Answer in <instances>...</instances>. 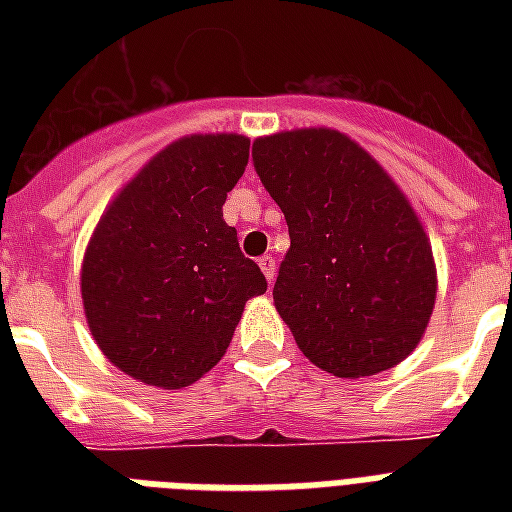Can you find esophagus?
Returning a JSON list of instances; mask_svg holds the SVG:
<instances>
[{
	"instance_id": "1",
	"label": "esophagus",
	"mask_w": 512,
	"mask_h": 512,
	"mask_svg": "<svg viewBox=\"0 0 512 512\" xmlns=\"http://www.w3.org/2000/svg\"><path fill=\"white\" fill-rule=\"evenodd\" d=\"M257 265H260V271L265 273L268 284H273V279H276V260H273L271 255H263L260 260H257Z\"/></svg>"
}]
</instances>
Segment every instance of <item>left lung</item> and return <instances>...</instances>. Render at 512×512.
Segmentation results:
<instances>
[{"label":"left lung","mask_w":512,"mask_h":512,"mask_svg":"<svg viewBox=\"0 0 512 512\" xmlns=\"http://www.w3.org/2000/svg\"><path fill=\"white\" fill-rule=\"evenodd\" d=\"M255 170L289 225L273 305L324 372L358 380L401 364L428 329L436 260L412 201L345 132L257 138Z\"/></svg>","instance_id":"obj_1"}]
</instances>
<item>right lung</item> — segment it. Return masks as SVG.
Wrapping results in <instances>:
<instances>
[{"label": "right lung", "instance_id": "1", "mask_svg": "<svg viewBox=\"0 0 512 512\" xmlns=\"http://www.w3.org/2000/svg\"><path fill=\"white\" fill-rule=\"evenodd\" d=\"M249 138L185 135L119 188L84 249V319L132 380L180 390L225 356L249 297L268 281L223 220Z\"/></svg>", "mask_w": 512, "mask_h": 512}]
</instances>
